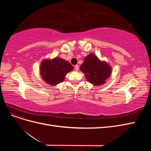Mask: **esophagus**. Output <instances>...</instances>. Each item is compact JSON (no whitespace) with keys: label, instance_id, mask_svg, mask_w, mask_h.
I'll return each mask as SVG.
<instances>
[{"label":"esophagus","instance_id":"34e87169","mask_svg":"<svg viewBox=\"0 0 151 151\" xmlns=\"http://www.w3.org/2000/svg\"><path fill=\"white\" fill-rule=\"evenodd\" d=\"M74 67H75V70H76L77 71V70H79V65H76Z\"/></svg>","mask_w":151,"mask_h":151}]
</instances>
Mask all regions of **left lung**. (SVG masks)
<instances>
[{"instance_id":"left-lung-1","label":"left lung","mask_w":151,"mask_h":151,"mask_svg":"<svg viewBox=\"0 0 151 151\" xmlns=\"http://www.w3.org/2000/svg\"><path fill=\"white\" fill-rule=\"evenodd\" d=\"M80 69L85 74L87 81L95 86L104 84L111 72V67L106 62L100 60L93 53L85 57Z\"/></svg>"}]
</instances>
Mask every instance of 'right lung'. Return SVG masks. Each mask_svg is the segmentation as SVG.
I'll return each mask as SVG.
<instances>
[{"instance_id":"right-lung-1","label":"right lung","mask_w":151,"mask_h":151,"mask_svg":"<svg viewBox=\"0 0 151 151\" xmlns=\"http://www.w3.org/2000/svg\"><path fill=\"white\" fill-rule=\"evenodd\" d=\"M73 68L69 62L56 57L52 60H43L40 65V73L42 79L47 83L55 86L62 83L67 73Z\"/></svg>"}]
</instances>
